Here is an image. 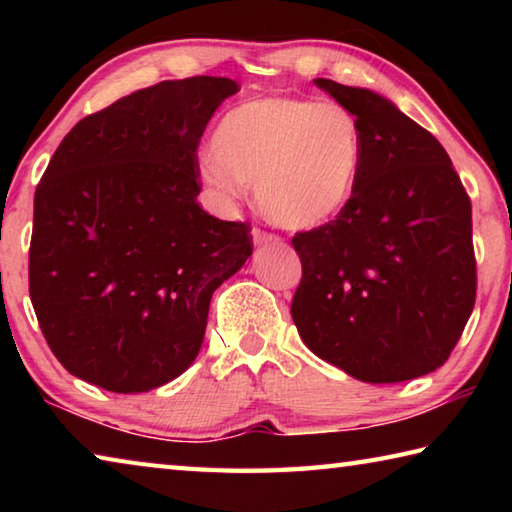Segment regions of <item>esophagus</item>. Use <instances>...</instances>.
<instances>
[{
  "label": "esophagus",
  "instance_id": "1",
  "mask_svg": "<svg viewBox=\"0 0 512 512\" xmlns=\"http://www.w3.org/2000/svg\"><path fill=\"white\" fill-rule=\"evenodd\" d=\"M253 241H255V246H266V244H277V241H280V237L271 235V232H266V230L255 228L253 230Z\"/></svg>",
  "mask_w": 512,
  "mask_h": 512
}]
</instances>
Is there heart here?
I'll return each instance as SVG.
<instances>
[{
    "instance_id": "obj_1",
    "label": "heart",
    "mask_w": 512,
    "mask_h": 512,
    "mask_svg": "<svg viewBox=\"0 0 512 512\" xmlns=\"http://www.w3.org/2000/svg\"><path fill=\"white\" fill-rule=\"evenodd\" d=\"M212 144L198 162L205 187L232 201L255 183L259 210L289 230L336 219L357 192L366 153L354 112L296 97L239 103L221 119Z\"/></svg>"
}]
</instances>
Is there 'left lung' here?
I'll list each match as a JSON object with an SVG mask.
<instances>
[{"mask_svg":"<svg viewBox=\"0 0 512 512\" xmlns=\"http://www.w3.org/2000/svg\"><path fill=\"white\" fill-rule=\"evenodd\" d=\"M363 128L350 205L298 232L291 316L307 348L368 384L429 375L449 359L476 298L472 203L447 151L381 94L314 79Z\"/></svg>","mask_w":512,"mask_h":512,"instance_id":"obj_1","label":"left lung"}]
</instances>
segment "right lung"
<instances>
[{"label": "right lung", "mask_w": 512, "mask_h": 512, "mask_svg": "<svg viewBox=\"0 0 512 512\" xmlns=\"http://www.w3.org/2000/svg\"><path fill=\"white\" fill-rule=\"evenodd\" d=\"M239 92L223 76L137 90L81 119L33 198L29 293L51 352L112 393L192 366L212 293L253 255L250 225L196 203L198 142Z\"/></svg>", "instance_id": "obj_1"}]
</instances>
